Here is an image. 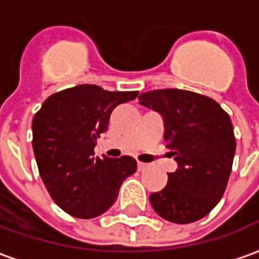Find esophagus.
Returning <instances> with one entry per match:
<instances>
[{"label":"esophagus","instance_id":"esophagus-1","mask_svg":"<svg viewBox=\"0 0 259 259\" xmlns=\"http://www.w3.org/2000/svg\"><path fill=\"white\" fill-rule=\"evenodd\" d=\"M137 166H139V169H140V170H144V169L148 168V163L140 162V161H139V162H137Z\"/></svg>","mask_w":259,"mask_h":259}]
</instances>
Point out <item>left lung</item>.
Here are the masks:
<instances>
[{
	"label": "left lung",
	"mask_w": 259,
	"mask_h": 259,
	"mask_svg": "<svg viewBox=\"0 0 259 259\" xmlns=\"http://www.w3.org/2000/svg\"><path fill=\"white\" fill-rule=\"evenodd\" d=\"M139 100L163 116V140L179 165L162 190L150 195L152 208L169 222H195L226 190L236 151L232 120L215 100L189 90H151Z\"/></svg>",
	"instance_id": "8db88e82"
}]
</instances>
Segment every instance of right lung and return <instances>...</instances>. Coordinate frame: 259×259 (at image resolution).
Masks as SVG:
<instances>
[{"instance_id": "right-lung-1", "label": "right lung", "mask_w": 259, "mask_h": 259, "mask_svg": "<svg viewBox=\"0 0 259 259\" xmlns=\"http://www.w3.org/2000/svg\"><path fill=\"white\" fill-rule=\"evenodd\" d=\"M139 91H108L80 84L50 96L33 118V151L54 202L66 213L91 219L108 211L119 187L137 169L129 155L94 158L97 139L119 104Z\"/></svg>"}]
</instances>
